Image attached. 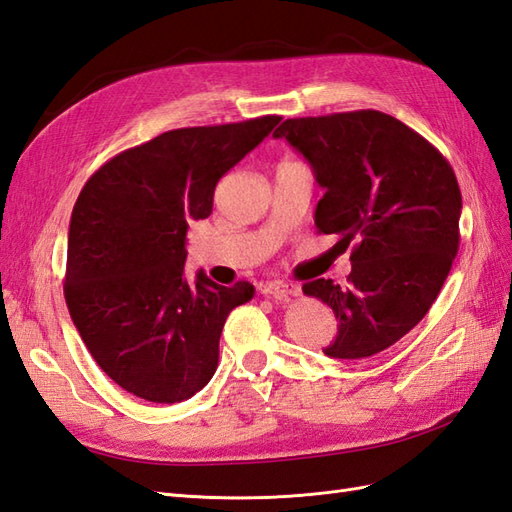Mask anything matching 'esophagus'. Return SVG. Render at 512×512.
Wrapping results in <instances>:
<instances>
[{
	"instance_id": "1",
	"label": "esophagus",
	"mask_w": 512,
	"mask_h": 512,
	"mask_svg": "<svg viewBox=\"0 0 512 512\" xmlns=\"http://www.w3.org/2000/svg\"><path fill=\"white\" fill-rule=\"evenodd\" d=\"M260 292L275 301H286L288 297H299L301 288L294 284H288V282H271V284L260 286Z\"/></svg>"
}]
</instances>
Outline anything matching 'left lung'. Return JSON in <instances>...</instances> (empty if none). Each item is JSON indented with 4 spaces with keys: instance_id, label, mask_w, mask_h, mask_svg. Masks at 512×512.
I'll return each mask as SVG.
<instances>
[{
    "instance_id": "obj_1",
    "label": "left lung",
    "mask_w": 512,
    "mask_h": 512,
    "mask_svg": "<svg viewBox=\"0 0 512 512\" xmlns=\"http://www.w3.org/2000/svg\"><path fill=\"white\" fill-rule=\"evenodd\" d=\"M312 166L324 190L314 222L348 247V286L314 280L337 337L322 352L365 359L399 342L429 312L459 250L461 192L429 141L380 111L286 119L273 132Z\"/></svg>"
}]
</instances>
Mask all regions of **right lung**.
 <instances>
[{"instance_id": "obj_1", "label": "right lung", "mask_w": 512, "mask_h": 512, "mask_svg": "<svg viewBox=\"0 0 512 512\" xmlns=\"http://www.w3.org/2000/svg\"><path fill=\"white\" fill-rule=\"evenodd\" d=\"M282 117L164 132L89 177L72 209L64 294L104 374L153 404L190 399L213 378L228 314L250 282L185 280V235L213 211L228 170Z\"/></svg>"}]
</instances>
